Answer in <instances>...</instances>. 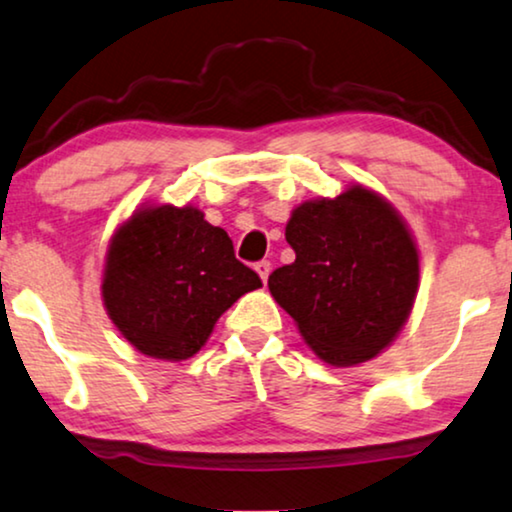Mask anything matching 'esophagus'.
<instances>
[{"instance_id":"esophagus-1","label":"esophagus","mask_w":512,"mask_h":512,"mask_svg":"<svg viewBox=\"0 0 512 512\" xmlns=\"http://www.w3.org/2000/svg\"><path fill=\"white\" fill-rule=\"evenodd\" d=\"M256 272H258V277H261L263 282H268V275H270V261H258L256 265Z\"/></svg>"}]
</instances>
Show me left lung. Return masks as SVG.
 I'll use <instances>...</instances> for the list:
<instances>
[{"label":"left lung","instance_id":"8db88e82","mask_svg":"<svg viewBox=\"0 0 512 512\" xmlns=\"http://www.w3.org/2000/svg\"><path fill=\"white\" fill-rule=\"evenodd\" d=\"M296 261L268 277L272 298L331 367H355L386 350L409 320L418 249L395 207L364 185L291 211Z\"/></svg>","mask_w":512,"mask_h":512}]
</instances>
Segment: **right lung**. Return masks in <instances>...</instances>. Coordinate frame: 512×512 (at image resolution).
<instances>
[{
    "instance_id": "right-lung-1",
    "label": "right lung",
    "mask_w": 512,
    "mask_h": 512,
    "mask_svg": "<svg viewBox=\"0 0 512 512\" xmlns=\"http://www.w3.org/2000/svg\"><path fill=\"white\" fill-rule=\"evenodd\" d=\"M263 287L223 228L195 207H143L112 235L103 305L138 353L188 360L237 298Z\"/></svg>"
}]
</instances>
